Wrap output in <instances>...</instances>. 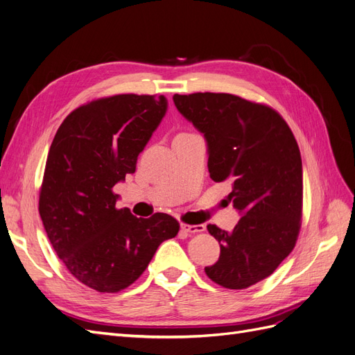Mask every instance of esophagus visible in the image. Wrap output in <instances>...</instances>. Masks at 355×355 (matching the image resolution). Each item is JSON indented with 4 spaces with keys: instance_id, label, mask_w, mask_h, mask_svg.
Wrapping results in <instances>:
<instances>
[{
    "instance_id": "1",
    "label": "esophagus",
    "mask_w": 355,
    "mask_h": 355,
    "mask_svg": "<svg viewBox=\"0 0 355 355\" xmlns=\"http://www.w3.org/2000/svg\"><path fill=\"white\" fill-rule=\"evenodd\" d=\"M204 225H188V223H180V230L185 231L188 234H196V232H201L204 231Z\"/></svg>"
}]
</instances>
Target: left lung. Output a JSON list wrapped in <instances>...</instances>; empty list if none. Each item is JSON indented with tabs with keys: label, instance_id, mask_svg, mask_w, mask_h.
Wrapping results in <instances>:
<instances>
[{
	"label": "left lung",
	"instance_id": "8db88e82",
	"mask_svg": "<svg viewBox=\"0 0 355 355\" xmlns=\"http://www.w3.org/2000/svg\"><path fill=\"white\" fill-rule=\"evenodd\" d=\"M173 102L206 139L210 178L231 182L228 200L241 214L231 232L207 225L220 256L204 271L222 287H250L296 244L304 191L296 139L280 114L239 96L175 94Z\"/></svg>",
	"mask_w": 355,
	"mask_h": 355
}]
</instances>
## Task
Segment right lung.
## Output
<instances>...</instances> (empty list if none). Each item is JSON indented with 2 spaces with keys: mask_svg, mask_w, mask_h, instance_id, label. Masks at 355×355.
<instances>
[{
  "mask_svg": "<svg viewBox=\"0 0 355 355\" xmlns=\"http://www.w3.org/2000/svg\"><path fill=\"white\" fill-rule=\"evenodd\" d=\"M167 111L163 94H116L72 111L53 139L40 191V216L68 271L101 293L135 283L158 245L176 237L166 213L144 219L116 209L112 188L136 170L137 155Z\"/></svg>",
  "mask_w": 355,
  "mask_h": 355,
  "instance_id": "obj_1",
  "label": "right lung"
}]
</instances>
